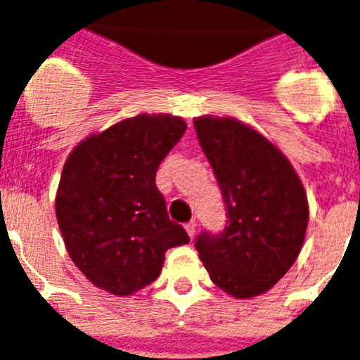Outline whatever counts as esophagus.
Listing matches in <instances>:
<instances>
[{"label": "esophagus", "instance_id": "1", "mask_svg": "<svg viewBox=\"0 0 360 360\" xmlns=\"http://www.w3.org/2000/svg\"><path fill=\"white\" fill-rule=\"evenodd\" d=\"M184 229H186V232L189 234V238H193L195 230H197V221L191 219L189 223H186V225H184Z\"/></svg>", "mask_w": 360, "mask_h": 360}]
</instances>
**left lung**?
I'll return each instance as SVG.
<instances>
[{
  "label": "left lung",
  "mask_w": 360,
  "mask_h": 360,
  "mask_svg": "<svg viewBox=\"0 0 360 360\" xmlns=\"http://www.w3.org/2000/svg\"><path fill=\"white\" fill-rule=\"evenodd\" d=\"M219 184L226 225L195 240L215 286L234 297L264 294L297 258L309 223L307 195L283 152L234 119H195Z\"/></svg>",
  "instance_id": "1"
}]
</instances>
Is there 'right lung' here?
<instances>
[{
    "label": "right lung",
    "instance_id": "1",
    "mask_svg": "<svg viewBox=\"0 0 360 360\" xmlns=\"http://www.w3.org/2000/svg\"><path fill=\"white\" fill-rule=\"evenodd\" d=\"M184 131L178 117L139 115L85 139L66 160L57 223L72 262L109 294L154 283L165 252L189 243L156 186L158 167Z\"/></svg>",
    "mask_w": 360,
    "mask_h": 360
}]
</instances>
